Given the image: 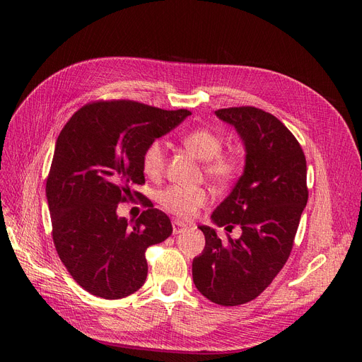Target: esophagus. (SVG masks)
Here are the masks:
<instances>
[{
  "instance_id": "obj_1",
  "label": "esophagus",
  "mask_w": 362,
  "mask_h": 362,
  "mask_svg": "<svg viewBox=\"0 0 362 362\" xmlns=\"http://www.w3.org/2000/svg\"><path fill=\"white\" fill-rule=\"evenodd\" d=\"M172 228H173V234H181L184 229L187 228V225H185L181 221H178V218H175V221L172 222Z\"/></svg>"
}]
</instances>
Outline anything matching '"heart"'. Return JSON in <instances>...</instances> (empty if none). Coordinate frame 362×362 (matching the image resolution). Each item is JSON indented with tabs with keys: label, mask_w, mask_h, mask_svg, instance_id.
Instances as JSON below:
<instances>
[{
	"label": "heart",
	"mask_w": 362,
	"mask_h": 362,
	"mask_svg": "<svg viewBox=\"0 0 362 362\" xmlns=\"http://www.w3.org/2000/svg\"><path fill=\"white\" fill-rule=\"evenodd\" d=\"M181 141L196 157L204 160L206 178L218 185L233 182L242 170V160L235 152L223 151L222 137L210 128H193L185 131L181 136ZM164 164H166L164 144L161 140L151 141L141 157L144 172L151 178H157L163 173ZM208 198L210 194L204 187H184L178 184L169 185L157 194V201L161 208L182 218H190L208 202Z\"/></svg>",
	"instance_id": "obj_1"
}]
</instances>
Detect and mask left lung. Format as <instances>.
<instances>
[{
    "label": "left lung",
    "mask_w": 362,
    "mask_h": 362,
    "mask_svg": "<svg viewBox=\"0 0 362 362\" xmlns=\"http://www.w3.org/2000/svg\"><path fill=\"white\" fill-rule=\"evenodd\" d=\"M216 116L238 131L246 166L233 192L211 214L213 222L242 228L226 242L201 225L204 252L193 259L196 288L208 300L235 306L254 300L286 264L308 201L305 154L278 117L257 107H229Z\"/></svg>",
    "instance_id": "1"
}]
</instances>
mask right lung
Wrapping results in <instances>:
<instances>
[{
  "mask_svg": "<svg viewBox=\"0 0 362 362\" xmlns=\"http://www.w3.org/2000/svg\"><path fill=\"white\" fill-rule=\"evenodd\" d=\"M189 115L129 100L95 101L60 131L47 178L52 242L69 275L96 298L137 291L148 275L146 249L172 234L168 214L133 187L145 184L146 146ZM133 195L147 210L129 226L115 210Z\"/></svg>",
  "mask_w": 362,
  "mask_h": 362,
  "instance_id": "1",
  "label": "right lung"
}]
</instances>
